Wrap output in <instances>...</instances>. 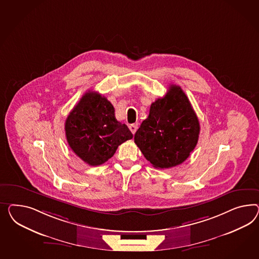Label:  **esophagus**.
I'll list each match as a JSON object with an SVG mask.
<instances>
[{
    "label": "esophagus",
    "mask_w": 259,
    "mask_h": 259,
    "mask_svg": "<svg viewBox=\"0 0 259 259\" xmlns=\"http://www.w3.org/2000/svg\"><path fill=\"white\" fill-rule=\"evenodd\" d=\"M129 129H130V131H131L132 133H136V132H137V130H138V123L130 124V125H129Z\"/></svg>",
    "instance_id": "34e87169"
}]
</instances>
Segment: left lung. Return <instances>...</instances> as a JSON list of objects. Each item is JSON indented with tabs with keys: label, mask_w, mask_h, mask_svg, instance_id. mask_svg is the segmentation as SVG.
Segmentation results:
<instances>
[{
	"label": "left lung",
	"mask_w": 259,
	"mask_h": 259,
	"mask_svg": "<svg viewBox=\"0 0 259 259\" xmlns=\"http://www.w3.org/2000/svg\"><path fill=\"white\" fill-rule=\"evenodd\" d=\"M199 134V119L189 98L179 85L171 84L165 97L151 105L134 140L153 167L168 168L189 157Z\"/></svg>",
	"instance_id": "8db88e82"
}]
</instances>
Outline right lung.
I'll return each instance as SVG.
<instances>
[{"instance_id": "add662e5", "label": "right lung", "mask_w": 259, "mask_h": 259, "mask_svg": "<svg viewBox=\"0 0 259 259\" xmlns=\"http://www.w3.org/2000/svg\"><path fill=\"white\" fill-rule=\"evenodd\" d=\"M70 149L91 166L111 158L116 150L133 134L115 118L111 103L98 92L89 91L70 111L65 122Z\"/></svg>"}]
</instances>
